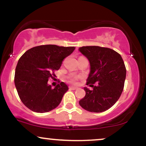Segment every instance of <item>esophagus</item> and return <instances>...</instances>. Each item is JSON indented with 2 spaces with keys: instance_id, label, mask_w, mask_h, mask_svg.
Instances as JSON below:
<instances>
[{
  "instance_id": "esophagus-1",
  "label": "esophagus",
  "mask_w": 146,
  "mask_h": 146,
  "mask_svg": "<svg viewBox=\"0 0 146 146\" xmlns=\"http://www.w3.org/2000/svg\"><path fill=\"white\" fill-rule=\"evenodd\" d=\"M77 88H78V87L72 86H69V89H71V90H76Z\"/></svg>"
}]
</instances>
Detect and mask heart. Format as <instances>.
I'll use <instances>...</instances> for the list:
<instances>
[{"instance_id":"obj_1","label":"heart","mask_w":146,"mask_h":146,"mask_svg":"<svg viewBox=\"0 0 146 146\" xmlns=\"http://www.w3.org/2000/svg\"><path fill=\"white\" fill-rule=\"evenodd\" d=\"M77 79H78V78H77L75 76H71V77H69V78H68V80H69L70 82L75 83V82H76Z\"/></svg>"}]
</instances>
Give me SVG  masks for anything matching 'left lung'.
Listing matches in <instances>:
<instances>
[{
  "label": "left lung",
  "mask_w": 146,
  "mask_h": 146,
  "mask_svg": "<svg viewBox=\"0 0 146 146\" xmlns=\"http://www.w3.org/2000/svg\"><path fill=\"white\" fill-rule=\"evenodd\" d=\"M90 62L87 84L98 83L93 90L84 87L86 95L79 104L84 109L102 113L109 109L121 96L124 86L126 69L121 56L109 48L86 46L79 48Z\"/></svg>",
  "instance_id": "8db88e82"
}]
</instances>
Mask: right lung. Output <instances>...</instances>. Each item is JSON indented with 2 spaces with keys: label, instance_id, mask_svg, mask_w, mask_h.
<instances>
[{
  "label": "right lung",
  "instance_id": "obj_1",
  "mask_svg": "<svg viewBox=\"0 0 146 146\" xmlns=\"http://www.w3.org/2000/svg\"><path fill=\"white\" fill-rule=\"evenodd\" d=\"M75 48L40 45L30 48L21 57L15 71L14 83L20 99L29 109L43 113L60 104L68 86L62 82L52 88L48 80L56 77L54 71Z\"/></svg>",
  "mask_w": 146,
  "mask_h": 146
}]
</instances>
